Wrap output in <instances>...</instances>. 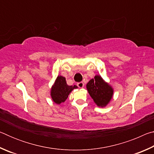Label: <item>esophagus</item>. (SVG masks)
<instances>
[{"mask_svg":"<svg viewBox=\"0 0 154 154\" xmlns=\"http://www.w3.org/2000/svg\"><path fill=\"white\" fill-rule=\"evenodd\" d=\"M77 86L79 87V88H83V85H84V84H83V83L82 82L77 83Z\"/></svg>","mask_w":154,"mask_h":154,"instance_id":"34e87169","label":"esophagus"}]
</instances>
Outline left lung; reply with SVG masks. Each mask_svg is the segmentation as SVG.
I'll use <instances>...</instances> for the list:
<instances>
[{"instance_id":"left-lung-1","label":"left lung","mask_w":154,"mask_h":154,"mask_svg":"<svg viewBox=\"0 0 154 154\" xmlns=\"http://www.w3.org/2000/svg\"><path fill=\"white\" fill-rule=\"evenodd\" d=\"M88 93L97 106L104 107L108 105L113 95V89L103 80L100 75H96L87 83Z\"/></svg>"}]
</instances>
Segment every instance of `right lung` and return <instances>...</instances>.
Wrapping results in <instances>:
<instances>
[{
    "label": "right lung",
    "mask_w": 154,
    "mask_h": 154,
    "mask_svg": "<svg viewBox=\"0 0 154 154\" xmlns=\"http://www.w3.org/2000/svg\"><path fill=\"white\" fill-rule=\"evenodd\" d=\"M76 88H77V86L75 85H68L65 77L59 75L57 77L55 83L52 85L51 89V97L52 100L58 105L64 103L72 90Z\"/></svg>",
    "instance_id": "obj_1"
}]
</instances>
